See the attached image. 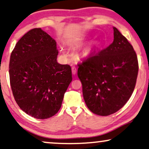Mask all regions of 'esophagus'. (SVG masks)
Here are the masks:
<instances>
[{
	"instance_id": "obj_1",
	"label": "esophagus",
	"mask_w": 149,
	"mask_h": 149,
	"mask_svg": "<svg viewBox=\"0 0 149 149\" xmlns=\"http://www.w3.org/2000/svg\"><path fill=\"white\" fill-rule=\"evenodd\" d=\"M72 74H73V75H75V74H76V73H77V68H75V66H74V67H72Z\"/></svg>"
}]
</instances>
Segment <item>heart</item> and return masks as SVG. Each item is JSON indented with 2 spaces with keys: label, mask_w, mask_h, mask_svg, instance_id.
<instances>
[{
  "label": "heart",
  "mask_w": 149,
  "mask_h": 149,
  "mask_svg": "<svg viewBox=\"0 0 149 149\" xmlns=\"http://www.w3.org/2000/svg\"><path fill=\"white\" fill-rule=\"evenodd\" d=\"M61 49V51H63V49H62V48H61V49Z\"/></svg>",
  "instance_id": "b5f03b06"
}]
</instances>
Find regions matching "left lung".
Wrapping results in <instances>:
<instances>
[{"label": "left lung", "mask_w": 149, "mask_h": 149, "mask_svg": "<svg viewBox=\"0 0 149 149\" xmlns=\"http://www.w3.org/2000/svg\"><path fill=\"white\" fill-rule=\"evenodd\" d=\"M112 44L78 65L84 99L95 114L109 116L122 108L134 90L138 72L136 52L116 28Z\"/></svg>", "instance_id": "obj_1"}]
</instances>
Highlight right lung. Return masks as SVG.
<instances>
[{"label":"right lung","instance_id":"obj_1","mask_svg":"<svg viewBox=\"0 0 149 149\" xmlns=\"http://www.w3.org/2000/svg\"><path fill=\"white\" fill-rule=\"evenodd\" d=\"M57 55L55 40L41 28L23 36L11 53L13 95L21 109L34 118L54 116L72 80L71 67L58 63Z\"/></svg>","mask_w":149,"mask_h":149}]
</instances>
